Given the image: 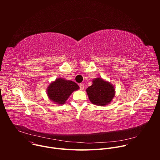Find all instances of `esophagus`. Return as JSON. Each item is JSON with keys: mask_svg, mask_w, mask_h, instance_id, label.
<instances>
[{"mask_svg": "<svg viewBox=\"0 0 160 160\" xmlns=\"http://www.w3.org/2000/svg\"><path fill=\"white\" fill-rule=\"evenodd\" d=\"M79 86H80V90H83L84 89V85L82 84V83H80V85H79Z\"/></svg>", "mask_w": 160, "mask_h": 160, "instance_id": "1", "label": "esophagus"}]
</instances>
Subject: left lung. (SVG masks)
Masks as SVG:
<instances>
[{
  "label": "left lung",
  "mask_w": 160,
  "mask_h": 160,
  "mask_svg": "<svg viewBox=\"0 0 160 160\" xmlns=\"http://www.w3.org/2000/svg\"><path fill=\"white\" fill-rule=\"evenodd\" d=\"M92 85L86 89L90 101L97 106L110 104L115 96V88L110 82L99 77L92 81Z\"/></svg>",
  "instance_id": "obj_1"
}]
</instances>
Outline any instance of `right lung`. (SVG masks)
<instances>
[{
    "instance_id": "right-lung-1",
    "label": "right lung",
    "mask_w": 160,
    "mask_h": 160,
    "mask_svg": "<svg viewBox=\"0 0 160 160\" xmlns=\"http://www.w3.org/2000/svg\"><path fill=\"white\" fill-rule=\"evenodd\" d=\"M79 88V86L75 82L58 78L49 83L47 88V94L51 101L61 105L66 102L74 91Z\"/></svg>"
}]
</instances>
